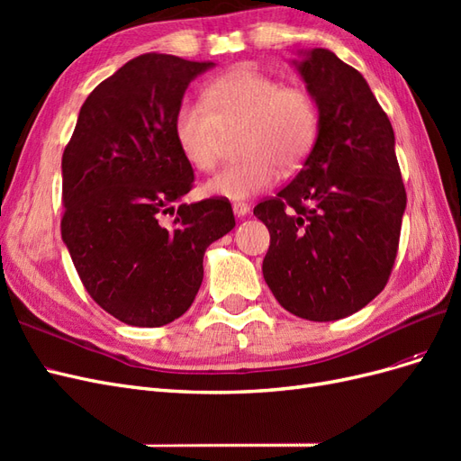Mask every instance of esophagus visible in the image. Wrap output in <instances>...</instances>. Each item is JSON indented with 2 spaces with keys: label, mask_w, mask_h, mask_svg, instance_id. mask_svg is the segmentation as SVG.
I'll list each match as a JSON object with an SVG mask.
<instances>
[{
  "label": "esophagus",
  "mask_w": 461,
  "mask_h": 461,
  "mask_svg": "<svg viewBox=\"0 0 461 461\" xmlns=\"http://www.w3.org/2000/svg\"><path fill=\"white\" fill-rule=\"evenodd\" d=\"M232 212L236 217H244L249 213V205L246 202H234L232 203Z\"/></svg>",
  "instance_id": "esophagus-1"
}]
</instances>
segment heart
<instances>
[{"label":"heart","mask_w":461,"mask_h":461,"mask_svg":"<svg viewBox=\"0 0 461 461\" xmlns=\"http://www.w3.org/2000/svg\"><path fill=\"white\" fill-rule=\"evenodd\" d=\"M244 124L242 159L227 165L205 194L242 202L271 188L285 169H294L317 140L319 109L303 86H290L249 65L209 80L203 100H186L176 107L173 131L183 156L209 173L221 159L225 132Z\"/></svg>","instance_id":"heart-1"}]
</instances>
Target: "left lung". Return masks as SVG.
<instances>
[{"mask_svg":"<svg viewBox=\"0 0 461 461\" xmlns=\"http://www.w3.org/2000/svg\"><path fill=\"white\" fill-rule=\"evenodd\" d=\"M298 71L319 134L294 180L254 207L271 234L263 276L286 312L337 321L386 286L408 196L393 124L361 73L323 48Z\"/></svg>","mask_w":461,"mask_h":461,"instance_id":"1","label":"left lung"}]
</instances>
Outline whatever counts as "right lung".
Returning a JSON list of instances; mask_svg holds the SVG:
<instances>
[{
	"label": "right lung",
	"mask_w": 461,
	"mask_h": 461,
	"mask_svg": "<svg viewBox=\"0 0 461 461\" xmlns=\"http://www.w3.org/2000/svg\"><path fill=\"white\" fill-rule=\"evenodd\" d=\"M212 61L144 53L97 85L63 151L61 236L90 298L132 327L183 315L207 246L234 229L227 198L175 203L194 186L173 121ZM174 215L163 223L162 215Z\"/></svg>",
	"instance_id": "obj_1"
}]
</instances>
